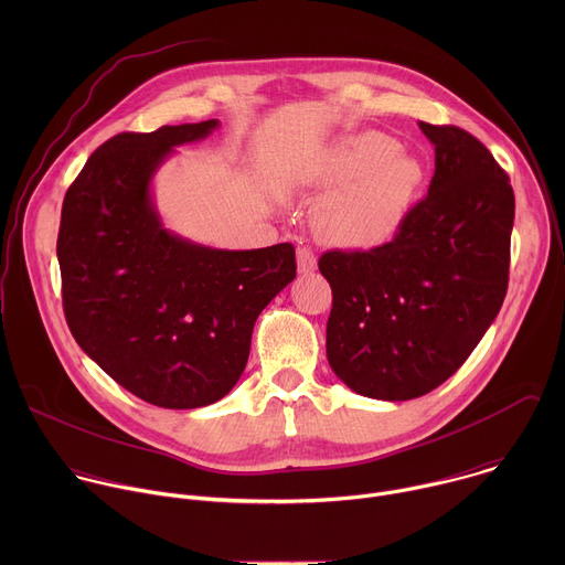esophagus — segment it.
I'll use <instances>...</instances> for the list:
<instances>
[{"label": "esophagus", "mask_w": 565, "mask_h": 565, "mask_svg": "<svg viewBox=\"0 0 565 565\" xmlns=\"http://www.w3.org/2000/svg\"><path fill=\"white\" fill-rule=\"evenodd\" d=\"M297 268L301 275H308L317 268V257L310 248H297Z\"/></svg>", "instance_id": "1"}]
</instances>
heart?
<instances>
[{
  "label": "heart",
  "mask_w": 565,
  "mask_h": 565,
  "mask_svg": "<svg viewBox=\"0 0 565 565\" xmlns=\"http://www.w3.org/2000/svg\"><path fill=\"white\" fill-rule=\"evenodd\" d=\"M312 181L331 188L315 203V232L335 246L371 248L407 221L425 183V166L395 138L360 131L324 149Z\"/></svg>",
  "instance_id": "b5f03b06"
}]
</instances>
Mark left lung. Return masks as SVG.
I'll use <instances>...</instances> for the list:
<instances>
[{
    "instance_id": "8db88e82",
    "label": "left lung",
    "mask_w": 565,
    "mask_h": 565,
    "mask_svg": "<svg viewBox=\"0 0 565 565\" xmlns=\"http://www.w3.org/2000/svg\"><path fill=\"white\" fill-rule=\"evenodd\" d=\"M436 151L429 194L391 244L327 253V358L355 393L402 402L451 377L497 319L510 273L514 192L460 127L418 122Z\"/></svg>"
}]
</instances>
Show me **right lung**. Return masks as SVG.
<instances>
[{
	"label": "right lung",
	"instance_id": "add662e5",
	"mask_svg": "<svg viewBox=\"0 0 565 565\" xmlns=\"http://www.w3.org/2000/svg\"><path fill=\"white\" fill-rule=\"evenodd\" d=\"M218 120L118 134L68 188L57 234L75 342L149 405L199 409L238 382L255 321L295 279V248L221 250L163 225L151 183L174 147Z\"/></svg>",
	"mask_w": 565,
	"mask_h": 565
}]
</instances>
